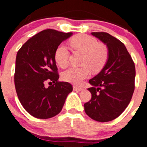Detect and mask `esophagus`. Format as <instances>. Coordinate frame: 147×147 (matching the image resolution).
<instances>
[{
	"label": "esophagus",
	"mask_w": 147,
	"mask_h": 147,
	"mask_svg": "<svg viewBox=\"0 0 147 147\" xmlns=\"http://www.w3.org/2000/svg\"><path fill=\"white\" fill-rule=\"evenodd\" d=\"M83 90V88L80 87V86H73V90L74 91H80V90Z\"/></svg>",
	"instance_id": "34e87169"
}]
</instances>
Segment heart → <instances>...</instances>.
Here are the masks:
<instances>
[{
    "mask_svg": "<svg viewBox=\"0 0 147 147\" xmlns=\"http://www.w3.org/2000/svg\"><path fill=\"white\" fill-rule=\"evenodd\" d=\"M71 47L75 51L83 53L80 67H72L62 73V79L66 82L79 85L90 75V69L99 72L105 67L109 58V49L107 45L98 42L96 38L86 34L74 36L69 40ZM69 49L64 44H60L54 53L57 63L61 68H65L69 63Z\"/></svg>",
    "mask_w": 147,
    "mask_h": 147,
    "instance_id": "b5f03b06",
    "label": "heart"
}]
</instances>
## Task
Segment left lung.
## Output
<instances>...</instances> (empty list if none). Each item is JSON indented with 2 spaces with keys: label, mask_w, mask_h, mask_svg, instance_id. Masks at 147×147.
<instances>
[{
  "label": "left lung",
  "mask_w": 147,
  "mask_h": 147,
  "mask_svg": "<svg viewBox=\"0 0 147 147\" xmlns=\"http://www.w3.org/2000/svg\"><path fill=\"white\" fill-rule=\"evenodd\" d=\"M109 49V58L102 70L89 80L91 98L85 103V112L98 122L119 117L132 98L136 69L131 56L123 42L107 32H92Z\"/></svg>",
  "instance_id": "1"
}]
</instances>
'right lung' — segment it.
I'll return each instance as SVG.
<instances>
[{"instance_id":"add662e5","label":"right lung","mask_w":147,"mask_h":147,"mask_svg":"<svg viewBox=\"0 0 147 147\" xmlns=\"http://www.w3.org/2000/svg\"><path fill=\"white\" fill-rule=\"evenodd\" d=\"M72 34L52 29L42 30L18 51L14 73L16 94L24 109L36 118L48 119L58 115L72 91L70 83L58 80L54 58L57 48ZM46 82L54 84L46 88Z\"/></svg>"}]
</instances>
